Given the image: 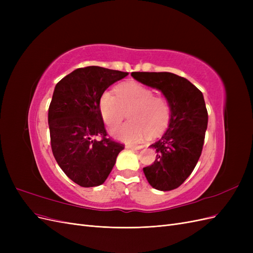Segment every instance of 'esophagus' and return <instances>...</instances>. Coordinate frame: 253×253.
I'll return each instance as SVG.
<instances>
[{
    "label": "esophagus",
    "mask_w": 253,
    "mask_h": 253,
    "mask_svg": "<svg viewBox=\"0 0 253 253\" xmlns=\"http://www.w3.org/2000/svg\"><path fill=\"white\" fill-rule=\"evenodd\" d=\"M126 149H132V150H140L143 148V145H137V144H126Z\"/></svg>",
    "instance_id": "obj_1"
}]
</instances>
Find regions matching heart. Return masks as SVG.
Wrapping results in <instances>:
<instances>
[{"instance_id": "1", "label": "heart", "mask_w": 253, "mask_h": 253, "mask_svg": "<svg viewBox=\"0 0 253 253\" xmlns=\"http://www.w3.org/2000/svg\"><path fill=\"white\" fill-rule=\"evenodd\" d=\"M117 96L104 91L99 100V111L106 126H118L126 112L129 120L113 128L111 134L119 140L137 142L145 136H158L169 126L171 109L166 98L136 82H126L116 88Z\"/></svg>"}]
</instances>
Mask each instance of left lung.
Returning <instances> with one entry per match:
<instances>
[{
	"label": "left lung",
	"instance_id": "obj_1",
	"mask_svg": "<svg viewBox=\"0 0 253 253\" xmlns=\"http://www.w3.org/2000/svg\"><path fill=\"white\" fill-rule=\"evenodd\" d=\"M131 75L144 85L159 89L170 104L169 126L162 138L150 145L157 155L154 164L143 168V173L156 190H174L189 177L202 154L208 126L203 93L186 78L172 73Z\"/></svg>",
	"mask_w": 253,
	"mask_h": 253
}]
</instances>
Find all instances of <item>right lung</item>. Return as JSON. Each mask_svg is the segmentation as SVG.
I'll use <instances>...</instances> for the list:
<instances>
[{
    "instance_id": "obj_1",
    "label": "right lung",
    "mask_w": 253,
    "mask_h": 253,
    "mask_svg": "<svg viewBox=\"0 0 253 253\" xmlns=\"http://www.w3.org/2000/svg\"><path fill=\"white\" fill-rule=\"evenodd\" d=\"M127 75L100 66L81 67L61 79L53 90L48 109L52 154L67 177L81 187L102 185L125 149L106 137L99 100Z\"/></svg>"
}]
</instances>
